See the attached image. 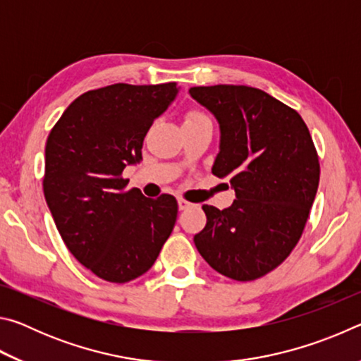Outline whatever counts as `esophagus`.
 Wrapping results in <instances>:
<instances>
[{
	"label": "esophagus",
	"instance_id": "esophagus-1",
	"mask_svg": "<svg viewBox=\"0 0 361 361\" xmlns=\"http://www.w3.org/2000/svg\"><path fill=\"white\" fill-rule=\"evenodd\" d=\"M189 207H192L191 202H188V200H185V199H178V209L180 210H186V209H189Z\"/></svg>",
	"mask_w": 361,
	"mask_h": 361
}]
</instances>
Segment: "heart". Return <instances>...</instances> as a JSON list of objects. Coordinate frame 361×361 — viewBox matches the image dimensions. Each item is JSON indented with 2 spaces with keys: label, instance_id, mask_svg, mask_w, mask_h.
<instances>
[{
  "label": "heart",
  "instance_id": "b5f03b06",
  "mask_svg": "<svg viewBox=\"0 0 361 361\" xmlns=\"http://www.w3.org/2000/svg\"><path fill=\"white\" fill-rule=\"evenodd\" d=\"M205 116L202 114V113H199V111H191V113H188V116L185 118V122H189V121H197V119H204Z\"/></svg>",
  "mask_w": 361,
  "mask_h": 361
}]
</instances>
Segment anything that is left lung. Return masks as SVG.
Masks as SVG:
<instances>
[{
    "mask_svg": "<svg viewBox=\"0 0 361 361\" xmlns=\"http://www.w3.org/2000/svg\"><path fill=\"white\" fill-rule=\"evenodd\" d=\"M189 94L218 121L212 172L235 191L228 209L202 205L195 248L226 277L259 279L286 259L309 218L320 180L312 137L295 109L264 90L218 84Z\"/></svg>",
    "mask_w": 361,
    "mask_h": 361,
    "instance_id": "1",
    "label": "left lung"
}]
</instances>
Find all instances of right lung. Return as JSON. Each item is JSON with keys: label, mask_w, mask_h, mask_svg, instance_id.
I'll use <instances>...</instances> for the list:
<instances>
[{"label": "right lung", "mask_w": 361, "mask_h": 361, "mask_svg": "<svg viewBox=\"0 0 361 361\" xmlns=\"http://www.w3.org/2000/svg\"><path fill=\"white\" fill-rule=\"evenodd\" d=\"M180 87L113 84L70 103L46 143L42 188L66 248L97 277L126 283L143 276L172 234L173 195L145 197L122 178L142 161L146 132Z\"/></svg>", "instance_id": "add662e5"}]
</instances>
